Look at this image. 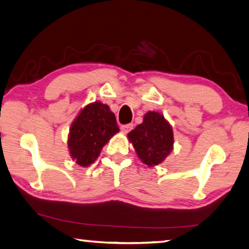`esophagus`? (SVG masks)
<instances>
[{
	"mask_svg": "<svg viewBox=\"0 0 249 249\" xmlns=\"http://www.w3.org/2000/svg\"><path fill=\"white\" fill-rule=\"evenodd\" d=\"M133 129V124H124L121 125V131L124 133H128L129 131H131Z\"/></svg>",
	"mask_w": 249,
	"mask_h": 249,
	"instance_id": "esophagus-1",
	"label": "esophagus"
}]
</instances>
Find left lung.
I'll return each instance as SVG.
<instances>
[{"label": "left lung", "mask_w": 249, "mask_h": 249, "mask_svg": "<svg viewBox=\"0 0 249 249\" xmlns=\"http://www.w3.org/2000/svg\"><path fill=\"white\" fill-rule=\"evenodd\" d=\"M138 157L149 167L161 163L173 150L174 133L162 114L149 111L142 124L128 133Z\"/></svg>", "instance_id": "left-lung-1"}]
</instances>
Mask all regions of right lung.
Masks as SVG:
<instances>
[{
    "mask_svg": "<svg viewBox=\"0 0 249 249\" xmlns=\"http://www.w3.org/2000/svg\"><path fill=\"white\" fill-rule=\"evenodd\" d=\"M118 131L116 117L108 106L101 102L88 105L71 125L68 146L72 159L82 167L90 166Z\"/></svg>",
    "mask_w": 249,
    "mask_h": 249,
    "instance_id": "obj_1",
    "label": "right lung"
}]
</instances>
